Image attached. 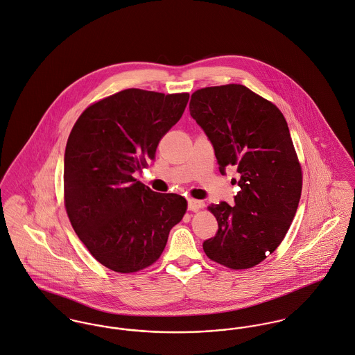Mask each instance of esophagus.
Here are the masks:
<instances>
[{"label":"esophagus","instance_id":"obj_1","mask_svg":"<svg viewBox=\"0 0 355 355\" xmlns=\"http://www.w3.org/2000/svg\"><path fill=\"white\" fill-rule=\"evenodd\" d=\"M203 206H205V203L202 200L193 199V198L189 199V210H191V211H196L199 209H203Z\"/></svg>","mask_w":355,"mask_h":355}]
</instances>
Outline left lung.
I'll use <instances>...</instances> for the list:
<instances>
[{
    "instance_id": "1",
    "label": "left lung",
    "mask_w": 355,
    "mask_h": 355,
    "mask_svg": "<svg viewBox=\"0 0 355 355\" xmlns=\"http://www.w3.org/2000/svg\"><path fill=\"white\" fill-rule=\"evenodd\" d=\"M190 114L213 144L220 172L234 166L240 187L234 206L207 207L218 232L203 251L227 268H251L282 243L301 198L302 171L286 119L275 104L240 84L195 91Z\"/></svg>"
}]
</instances>
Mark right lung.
<instances>
[{
    "label": "right lung",
    "mask_w": 355,
    "mask_h": 355,
    "mask_svg": "<svg viewBox=\"0 0 355 355\" xmlns=\"http://www.w3.org/2000/svg\"><path fill=\"white\" fill-rule=\"evenodd\" d=\"M189 97L125 89L91 104L70 131L64 209L91 255L115 272L152 266L162 257L169 230L186 214L182 195L155 193L134 173L155 159Z\"/></svg>",
    "instance_id": "1"
}]
</instances>
